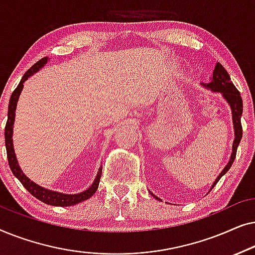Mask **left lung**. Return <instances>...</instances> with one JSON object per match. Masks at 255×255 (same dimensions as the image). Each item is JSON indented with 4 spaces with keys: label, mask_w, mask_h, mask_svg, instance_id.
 Returning a JSON list of instances; mask_svg holds the SVG:
<instances>
[{
    "label": "left lung",
    "mask_w": 255,
    "mask_h": 255,
    "mask_svg": "<svg viewBox=\"0 0 255 255\" xmlns=\"http://www.w3.org/2000/svg\"><path fill=\"white\" fill-rule=\"evenodd\" d=\"M201 85L205 87L207 89H210L211 92L222 94L223 99L228 102L230 108H231L233 128H235V140H233V145H232L231 156H230L228 165L224 167V169L222 170L221 174L217 176V179L215 180V182L212 183V186L210 188L211 190L212 188L216 186V183L221 180V177L224 175V174H226V172H228L230 168H231L232 163L236 159L237 148H238V145L243 137V128H242V122H240V118H242V115H243V100H242V96H240V93L238 92V89H237L235 85L232 83L229 73L226 72V69L223 67L219 62H217L215 66L214 74H212V78L210 79V82L201 83ZM149 194H151L155 200L162 201L160 200L159 197H156L154 194L151 193V191H149Z\"/></svg>",
    "instance_id": "8db88e82"
}]
</instances>
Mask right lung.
<instances>
[{
  "label": "right lung",
  "instance_id": "obj_1",
  "mask_svg": "<svg viewBox=\"0 0 255 255\" xmlns=\"http://www.w3.org/2000/svg\"><path fill=\"white\" fill-rule=\"evenodd\" d=\"M48 60H50V59L45 57L43 59H40L38 62H36V64H34L32 67H31L29 71L23 75V78L18 83V86H17V88L13 90L11 96H10L9 107H8V121H6L5 132H4L6 156H8L9 166L12 174L20 181V183L25 187V189L29 191L31 195H33V196L38 198V200L44 202V203H46L48 205H54V207H71V205H75L78 203H81L83 201L88 200V198L92 197L93 195L96 193L97 188H99V184H100L101 175H102V166H101V168L96 174L95 180H94V182L92 184H90L88 189L83 190L81 193H78V194H65V193H60V191L47 189V188L41 187L36 182H33V181H31L29 177L23 173V170L20 169L18 161H17V158H16L15 148H13V141H12L13 123H15L17 102H18L19 95L23 90L24 82H25L30 76H32L34 73H37L39 69L43 68L44 66L47 64Z\"/></svg>",
  "mask_w": 255,
  "mask_h": 255
}]
</instances>
